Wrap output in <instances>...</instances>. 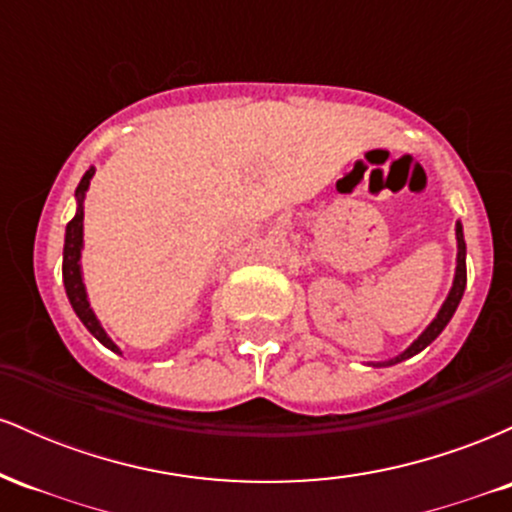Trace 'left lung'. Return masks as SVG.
Masks as SVG:
<instances>
[{"instance_id": "8db88e82", "label": "left lung", "mask_w": 512, "mask_h": 512, "mask_svg": "<svg viewBox=\"0 0 512 512\" xmlns=\"http://www.w3.org/2000/svg\"><path fill=\"white\" fill-rule=\"evenodd\" d=\"M455 236H457V267H455V279H452V289L448 293V298H445V303L440 305L438 315L433 317L431 325L426 327L424 332L419 334V339H414V344L409 346V349H404L402 354L390 358V361H383V363H370V366H395L399 361H407V358L416 356L419 351H424L428 344L433 342V339L438 337L440 332L445 330V325L452 320V315H455L457 305L462 301V293H464V286H467V262H464V257H467V245H464V233H462V223L457 221L455 223Z\"/></svg>"}]
</instances>
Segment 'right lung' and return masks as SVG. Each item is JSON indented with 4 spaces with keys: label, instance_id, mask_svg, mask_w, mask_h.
I'll list each match as a JSON object with an SVG mask.
<instances>
[{
    "label": "right lung",
    "instance_id": "add662e5",
    "mask_svg": "<svg viewBox=\"0 0 512 512\" xmlns=\"http://www.w3.org/2000/svg\"><path fill=\"white\" fill-rule=\"evenodd\" d=\"M93 173H96V168H88L84 173V178H81V182H79V187H76V195H74L76 197V214H74V219L67 223V233H64L62 279H64V289H67L69 303H72L74 313L79 315V320L84 322L86 330L91 332L103 346H108L110 351L122 354L113 339L108 337V332L101 327L96 313L91 310V303H88V296H86L84 276H81V248H84V197H86L88 185H91Z\"/></svg>",
    "mask_w": 512,
    "mask_h": 512
}]
</instances>
